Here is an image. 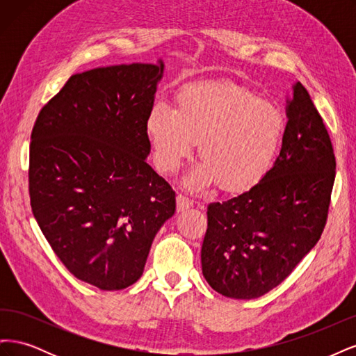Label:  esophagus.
<instances>
[{"label":"esophagus","instance_id":"obj_1","mask_svg":"<svg viewBox=\"0 0 356 356\" xmlns=\"http://www.w3.org/2000/svg\"><path fill=\"white\" fill-rule=\"evenodd\" d=\"M191 207H193V202H191L190 199H187V197H184V196H181V195L177 196V211H178V212L186 211V209H188V208H191Z\"/></svg>","mask_w":356,"mask_h":356}]
</instances>
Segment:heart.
Segmentation results:
<instances>
[{
    "mask_svg": "<svg viewBox=\"0 0 356 356\" xmlns=\"http://www.w3.org/2000/svg\"><path fill=\"white\" fill-rule=\"evenodd\" d=\"M286 120L276 105L233 83H196L175 96V110L154 105L147 135L157 168L174 174L196 143L203 163L184 179L190 190L217 184L225 193L254 188L268 175L282 147Z\"/></svg>",
    "mask_w": 356,
    "mask_h": 356,
    "instance_id": "obj_1",
    "label": "heart"
}]
</instances>
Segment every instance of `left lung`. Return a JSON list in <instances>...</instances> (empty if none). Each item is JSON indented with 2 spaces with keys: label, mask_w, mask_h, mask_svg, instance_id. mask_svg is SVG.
Segmentation results:
<instances>
[{
  "label": "left lung",
  "mask_w": 356,
  "mask_h": 356,
  "mask_svg": "<svg viewBox=\"0 0 356 356\" xmlns=\"http://www.w3.org/2000/svg\"><path fill=\"white\" fill-rule=\"evenodd\" d=\"M286 104L282 148L268 175L208 204L202 272L225 297L251 300L284 282L325 227L336 178L331 139L300 81Z\"/></svg>",
  "instance_id": "1"
}]
</instances>
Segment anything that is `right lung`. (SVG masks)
<instances>
[{
	"mask_svg": "<svg viewBox=\"0 0 356 356\" xmlns=\"http://www.w3.org/2000/svg\"><path fill=\"white\" fill-rule=\"evenodd\" d=\"M161 75V60L71 75L31 134L32 213L63 266L104 291L141 277L175 213V191L145 160Z\"/></svg>",
	"mask_w": 356,
	"mask_h": 356,
	"instance_id": "right-lung-1",
	"label": "right lung"
}]
</instances>
